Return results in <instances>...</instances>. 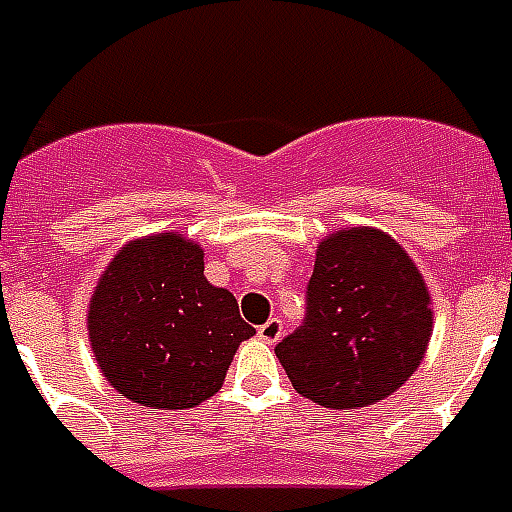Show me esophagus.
Returning a JSON list of instances; mask_svg holds the SVG:
<instances>
[{
  "instance_id": "1",
  "label": "esophagus",
  "mask_w": 512,
  "mask_h": 512,
  "mask_svg": "<svg viewBox=\"0 0 512 512\" xmlns=\"http://www.w3.org/2000/svg\"><path fill=\"white\" fill-rule=\"evenodd\" d=\"M282 333H285V325H282L279 317H271V320H266V323L257 328V336L268 344L279 342V336H282Z\"/></svg>"
}]
</instances>
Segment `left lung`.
Here are the masks:
<instances>
[{
  "instance_id": "8db88e82",
  "label": "left lung",
  "mask_w": 512,
  "mask_h": 512,
  "mask_svg": "<svg viewBox=\"0 0 512 512\" xmlns=\"http://www.w3.org/2000/svg\"><path fill=\"white\" fill-rule=\"evenodd\" d=\"M429 331V293L407 252L380 230L352 227L317 249L304 323L276 358L301 396L355 410L407 382Z\"/></svg>"
}]
</instances>
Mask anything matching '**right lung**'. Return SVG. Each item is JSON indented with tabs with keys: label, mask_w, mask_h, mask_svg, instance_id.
<instances>
[{
	"label": "right lung",
	"mask_w": 512,
	"mask_h": 512,
	"mask_svg": "<svg viewBox=\"0 0 512 512\" xmlns=\"http://www.w3.org/2000/svg\"><path fill=\"white\" fill-rule=\"evenodd\" d=\"M255 328L238 301L203 276V249L176 233L132 241L113 257L89 306L102 374L127 399L187 410L222 388Z\"/></svg>",
	"instance_id": "obj_1"
}]
</instances>
